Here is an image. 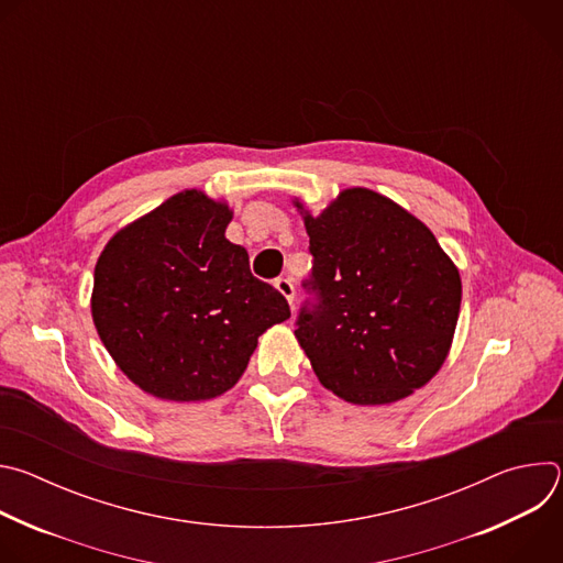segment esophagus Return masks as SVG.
I'll return each mask as SVG.
<instances>
[{
	"mask_svg": "<svg viewBox=\"0 0 563 563\" xmlns=\"http://www.w3.org/2000/svg\"><path fill=\"white\" fill-rule=\"evenodd\" d=\"M276 289L289 300V305H294V283L289 278H276Z\"/></svg>",
	"mask_w": 563,
	"mask_h": 563,
	"instance_id": "34e87169",
	"label": "esophagus"
}]
</instances>
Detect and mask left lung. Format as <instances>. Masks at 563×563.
I'll return each mask as SVG.
<instances>
[{
	"instance_id": "8db88e82",
	"label": "left lung",
	"mask_w": 563,
	"mask_h": 563,
	"mask_svg": "<svg viewBox=\"0 0 563 563\" xmlns=\"http://www.w3.org/2000/svg\"><path fill=\"white\" fill-rule=\"evenodd\" d=\"M300 207V205H298ZM311 274L296 339L328 389L385 406L443 365L461 307V278L434 233L369 189L343 191L305 216Z\"/></svg>"
}]
</instances>
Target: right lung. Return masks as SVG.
<instances>
[{
    "mask_svg": "<svg viewBox=\"0 0 563 563\" xmlns=\"http://www.w3.org/2000/svg\"><path fill=\"white\" fill-rule=\"evenodd\" d=\"M231 211L200 191L169 198L118 231L91 311L118 367L167 400H207L243 376L258 336L291 316L285 296L224 238Z\"/></svg>",
    "mask_w": 563,
    "mask_h": 563,
    "instance_id": "obj_1",
    "label": "right lung"
}]
</instances>
